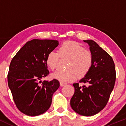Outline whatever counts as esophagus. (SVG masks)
<instances>
[{
    "instance_id": "34e87169",
    "label": "esophagus",
    "mask_w": 126,
    "mask_h": 126,
    "mask_svg": "<svg viewBox=\"0 0 126 126\" xmlns=\"http://www.w3.org/2000/svg\"><path fill=\"white\" fill-rule=\"evenodd\" d=\"M60 86H65V85H67V83H65V82H60Z\"/></svg>"
}]
</instances>
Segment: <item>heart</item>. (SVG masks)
<instances>
[{
  "instance_id": "b5f03b06",
  "label": "heart",
  "mask_w": 126,
  "mask_h": 126,
  "mask_svg": "<svg viewBox=\"0 0 126 126\" xmlns=\"http://www.w3.org/2000/svg\"><path fill=\"white\" fill-rule=\"evenodd\" d=\"M60 56L70 60L67 66V70H57L51 74V78L61 82H72L78 76H85L90 70L93 63V56L89 50L78 42L69 41L64 42L57 52H49L46 58V64L50 69L54 70L58 63Z\"/></svg>"
}]
</instances>
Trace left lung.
Masks as SVG:
<instances>
[{
    "mask_svg": "<svg viewBox=\"0 0 126 126\" xmlns=\"http://www.w3.org/2000/svg\"><path fill=\"white\" fill-rule=\"evenodd\" d=\"M88 43L93 56V63L89 72L80 83H87L82 87L73 83L75 92L70 105L76 113L83 116L98 114L107 104L115 85L116 73L113 59L93 40H83Z\"/></svg>",
    "mask_w": 126,
    "mask_h": 126,
    "instance_id": "left-lung-1",
    "label": "left lung"
}]
</instances>
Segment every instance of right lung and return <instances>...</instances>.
Here are the masks:
<instances>
[{"instance_id": "obj_1", "label": "right lung", "mask_w": 126, "mask_h": 126, "mask_svg": "<svg viewBox=\"0 0 126 126\" xmlns=\"http://www.w3.org/2000/svg\"><path fill=\"white\" fill-rule=\"evenodd\" d=\"M59 45L57 40L29 41L13 57L8 74V86L19 110L29 116H37L48 110L53 94L59 88L56 79L43 82L49 74L46 58Z\"/></svg>"}]
</instances>
